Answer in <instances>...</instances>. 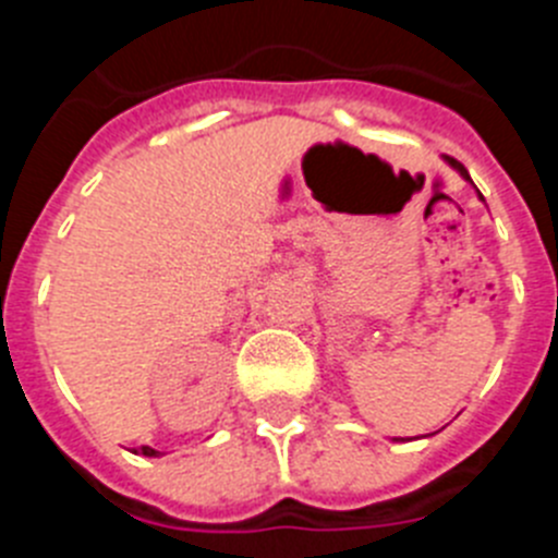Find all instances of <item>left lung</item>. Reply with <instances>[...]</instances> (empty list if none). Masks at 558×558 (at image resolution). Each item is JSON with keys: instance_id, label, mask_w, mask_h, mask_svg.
<instances>
[{"instance_id": "8db88e82", "label": "left lung", "mask_w": 558, "mask_h": 558, "mask_svg": "<svg viewBox=\"0 0 558 558\" xmlns=\"http://www.w3.org/2000/svg\"><path fill=\"white\" fill-rule=\"evenodd\" d=\"M447 161H450V165H452V167H456V170H458V172H461L463 179H470V172H466V167H463V165H461V161L450 159V156H447Z\"/></svg>"}]
</instances>
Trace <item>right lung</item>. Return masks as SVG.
<instances>
[{
    "instance_id": "obj_1",
    "label": "right lung",
    "mask_w": 558,
    "mask_h": 558,
    "mask_svg": "<svg viewBox=\"0 0 558 558\" xmlns=\"http://www.w3.org/2000/svg\"><path fill=\"white\" fill-rule=\"evenodd\" d=\"M140 452L142 456H156V450H153V447H140Z\"/></svg>"
}]
</instances>
